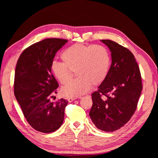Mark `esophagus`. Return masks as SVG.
<instances>
[{"mask_svg": "<svg viewBox=\"0 0 158 158\" xmlns=\"http://www.w3.org/2000/svg\"><path fill=\"white\" fill-rule=\"evenodd\" d=\"M77 98H68V101H69V103H71V102H73L74 100H75V99H76Z\"/></svg>", "mask_w": 158, "mask_h": 158, "instance_id": "34e87169", "label": "esophagus"}]
</instances>
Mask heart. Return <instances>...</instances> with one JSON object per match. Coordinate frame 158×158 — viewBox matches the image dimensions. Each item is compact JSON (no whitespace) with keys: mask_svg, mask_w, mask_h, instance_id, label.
<instances>
[{"mask_svg":"<svg viewBox=\"0 0 158 158\" xmlns=\"http://www.w3.org/2000/svg\"><path fill=\"white\" fill-rule=\"evenodd\" d=\"M63 63L53 61L51 69L62 84H68L76 71L78 77L62 88L66 97H78L86 94L92 84L96 85L106 78L111 65V57L102 45L76 44L66 48L60 55Z\"/></svg>","mask_w":158,"mask_h":158,"instance_id":"obj_1","label":"heart"}]
</instances>
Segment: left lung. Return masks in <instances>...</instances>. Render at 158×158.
Masks as SVG:
<instances>
[{"label":"left lung","mask_w":158,"mask_h":158,"mask_svg":"<svg viewBox=\"0 0 158 158\" xmlns=\"http://www.w3.org/2000/svg\"><path fill=\"white\" fill-rule=\"evenodd\" d=\"M101 41L111 51L112 63L106 78L92 94L89 114L98 128L113 132L125 125L135 112L142 89V78L130 51L111 40Z\"/></svg>","instance_id":"1"}]
</instances>
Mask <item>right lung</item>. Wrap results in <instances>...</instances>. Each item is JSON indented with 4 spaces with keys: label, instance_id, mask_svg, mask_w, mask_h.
<instances>
[{
    "label": "right lung",
    "instance_id": "1",
    "mask_svg": "<svg viewBox=\"0 0 158 158\" xmlns=\"http://www.w3.org/2000/svg\"><path fill=\"white\" fill-rule=\"evenodd\" d=\"M68 40L50 38L30 45L18 60L14 76V95L28 123L35 130L51 133L64 121L68 101L51 98L59 87L51 65L56 52Z\"/></svg>",
    "mask_w": 158,
    "mask_h": 158
}]
</instances>
